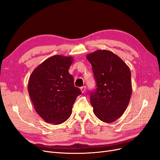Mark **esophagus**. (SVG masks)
<instances>
[{"instance_id":"esophagus-1","label":"esophagus","mask_w":160,"mask_h":160,"mask_svg":"<svg viewBox=\"0 0 160 160\" xmlns=\"http://www.w3.org/2000/svg\"><path fill=\"white\" fill-rule=\"evenodd\" d=\"M86 90V86H82L80 88V90L82 92V93H84V92Z\"/></svg>"}]
</instances>
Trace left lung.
<instances>
[{
    "label": "left lung",
    "mask_w": 160,
    "mask_h": 160,
    "mask_svg": "<svg viewBox=\"0 0 160 160\" xmlns=\"http://www.w3.org/2000/svg\"><path fill=\"white\" fill-rule=\"evenodd\" d=\"M86 58L96 82V90L90 93L93 113L102 121L113 122L124 113L131 99V70L110 51L97 50Z\"/></svg>",
    "instance_id": "obj_1"
}]
</instances>
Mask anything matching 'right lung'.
I'll use <instances>...</instances> for the list:
<instances>
[{
    "label": "right lung",
    "instance_id": "obj_1",
    "mask_svg": "<svg viewBox=\"0 0 160 160\" xmlns=\"http://www.w3.org/2000/svg\"><path fill=\"white\" fill-rule=\"evenodd\" d=\"M73 61L70 56H52L29 76V97L35 111L46 122L58 125L66 121L72 113L76 98L82 93L68 72Z\"/></svg>",
    "mask_w": 160,
    "mask_h": 160
}]
</instances>
